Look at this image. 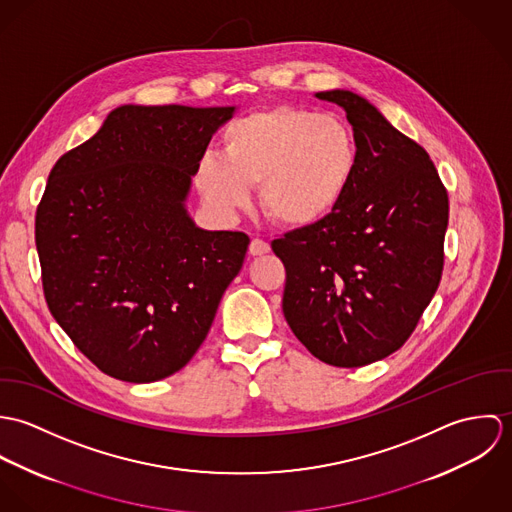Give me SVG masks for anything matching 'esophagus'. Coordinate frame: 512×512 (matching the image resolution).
Instances as JSON below:
<instances>
[{
  "label": "esophagus",
  "mask_w": 512,
  "mask_h": 512,
  "mask_svg": "<svg viewBox=\"0 0 512 512\" xmlns=\"http://www.w3.org/2000/svg\"><path fill=\"white\" fill-rule=\"evenodd\" d=\"M270 250V244L266 242V240H262V238H252V242H250V246H248V252L252 254V256H262V254H266Z\"/></svg>",
  "instance_id": "1"
}]
</instances>
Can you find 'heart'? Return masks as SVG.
<instances>
[{"instance_id": "b5f03b06", "label": "heart", "mask_w": 512, "mask_h": 512, "mask_svg": "<svg viewBox=\"0 0 512 512\" xmlns=\"http://www.w3.org/2000/svg\"><path fill=\"white\" fill-rule=\"evenodd\" d=\"M220 146V157L209 153L195 165L201 195L234 215L248 207L250 187L258 185L264 215L288 228L329 217L357 169V146L341 120L293 106L234 120Z\"/></svg>"}]
</instances>
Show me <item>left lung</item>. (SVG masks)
<instances>
[{"label": "left lung", "mask_w": 512, "mask_h": 512, "mask_svg": "<svg viewBox=\"0 0 512 512\" xmlns=\"http://www.w3.org/2000/svg\"><path fill=\"white\" fill-rule=\"evenodd\" d=\"M347 112L357 169L337 209L272 242L284 262V317L327 365L398 351L438 290L447 191L428 151L351 90L315 94Z\"/></svg>", "instance_id": "obj_1"}]
</instances>
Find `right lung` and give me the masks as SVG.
I'll use <instances>...</instances> for the list:
<instances>
[{"instance_id":"right-lung-1","label":"right lung","mask_w":512,"mask_h":512,"mask_svg":"<svg viewBox=\"0 0 512 512\" xmlns=\"http://www.w3.org/2000/svg\"><path fill=\"white\" fill-rule=\"evenodd\" d=\"M234 106H134L51 169L35 215L55 321L104 374L155 382L203 345L242 268L244 232L203 230L185 201L197 161Z\"/></svg>"}]
</instances>
